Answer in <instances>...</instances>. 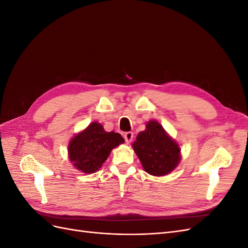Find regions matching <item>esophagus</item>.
Here are the masks:
<instances>
[{"mask_svg": "<svg viewBox=\"0 0 248 248\" xmlns=\"http://www.w3.org/2000/svg\"><path fill=\"white\" fill-rule=\"evenodd\" d=\"M124 140H125V141H126V144H130V142H131L132 140H133V133H132L131 131L126 132V133L124 134Z\"/></svg>", "mask_w": 248, "mask_h": 248, "instance_id": "esophagus-1", "label": "esophagus"}]
</instances>
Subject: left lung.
<instances>
[{
    "label": "left lung",
    "mask_w": 248,
    "mask_h": 248,
    "mask_svg": "<svg viewBox=\"0 0 248 248\" xmlns=\"http://www.w3.org/2000/svg\"><path fill=\"white\" fill-rule=\"evenodd\" d=\"M133 150L148 174L166 176L174 170L181 159V149L157 121H149L132 144Z\"/></svg>",
    "instance_id": "1"
}]
</instances>
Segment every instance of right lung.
Masks as SVG:
<instances>
[{
	"mask_svg": "<svg viewBox=\"0 0 248 248\" xmlns=\"http://www.w3.org/2000/svg\"><path fill=\"white\" fill-rule=\"evenodd\" d=\"M123 142L121 134L107 132L100 123L93 122L70 140L69 159L76 169L93 174L102 167L111 150Z\"/></svg>",
	"mask_w": 248,
	"mask_h": 248,
	"instance_id": "1",
	"label": "right lung"
}]
</instances>
